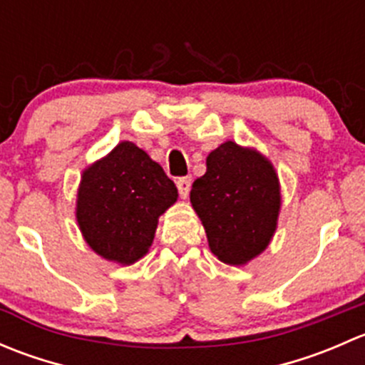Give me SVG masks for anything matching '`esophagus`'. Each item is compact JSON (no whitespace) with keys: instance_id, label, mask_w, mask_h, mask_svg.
<instances>
[{"instance_id":"34e87169","label":"esophagus","mask_w":365,"mask_h":365,"mask_svg":"<svg viewBox=\"0 0 365 365\" xmlns=\"http://www.w3.org/2000/svg\"><path fill=\"white\" fill-rule=\"evenodd\" d=\"M190 182H192V180H190V176H182V178L176 180V187H178V192H180V196L183 197V200L189 196Z\"/></svg>"}]
</instances>
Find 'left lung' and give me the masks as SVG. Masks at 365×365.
<instances>
[{"label":"left lung","instance_id":"obj_1","mask_svg":"<svg viewBox=\"0 0 365 365\" xmlns=\"http://www.w3.org/2000/svg\"><path fill=\"white\" fill-rule=\"evenodd\" d=\"M190 203L212 252L224 263L244 264L264 251L277 226V175L259 153L227 141L206 157V173L194 180Z\"/></svg>","mask_w":365,"mask_h":365}]
</instances>
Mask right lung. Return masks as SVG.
Returning a JSON list of instances; mask_svg holds the SVG:
<instances>
[{
	"label": "right lung",
	"mask_w": 365,
	"mask_h": 365,
	"mask_svg": "<svg viewBox=\"0 0 365 365\" xmlns=\"http://www.w3.org/2000/svg\"><path fill=\"white\" fill-rule=\"evenodd\" d=\"M176 197L164 169L134 143L123 141L83 173L77 222L95 252L130 264L148 252L159 215Z\"/></svg>",
	"instance_id": "1"
}]
</instances>
